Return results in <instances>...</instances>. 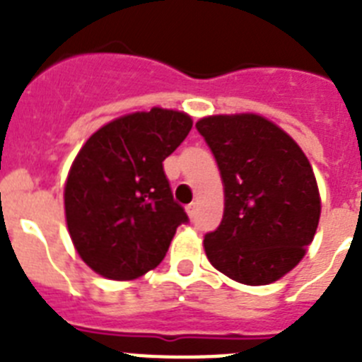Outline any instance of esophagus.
Masks as SVG:
<instances>
[{
    "label": "esophagus",
    "mask_w": 362,
    "mask_h": 362,
    "mask_svg": "<svg viewBox=\"0 0 362 362\" xmlns=\"http://www.w3.org/2000/svg\"><path fill=\"white\" fill-rule=\"evenodd\" d=\"M187 214H188V217H190V219H194V217H196V214H197V203H190L187 206Z\"/></svg>",
    "instance_id": "1"
}]
</instances>
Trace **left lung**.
<instances>
[{"mask_svg": "<svg viewBox=\"0 0 362 362\" xmlns=\"http://www.w3.org/2000/svg\"><path fill=\"white\" fill-rule=\"evenodd\" d=\"M225 187L223 221L204 235L214 268L250 286L281 279L305 257L321 197L305 152L257 114L209 116L196 123Z\"/></svg>", "mask_w": 362, "mask_h": 362, "instance_id": "8db88e82", "label": "left lung"}]
</instances>
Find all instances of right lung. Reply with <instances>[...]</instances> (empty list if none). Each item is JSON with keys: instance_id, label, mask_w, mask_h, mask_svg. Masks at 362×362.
I'll list each match as a JSON object with an SVG mask.
<instances>
[{"instance_id": "1", "label": "right lung", "mask_w": 362, "mask_h": 362, "mask_svg": "<svg viewBox=\"0 0 362 362\" xmlns=\"http://www.w3.org/2000/svg\"><path fill=\"white\" fill-rule=\"evenodd\" d=\"M190 129L185 112L153 107L110 121L79 150L66 177L65 216L79 257L95 274L114 281L145 276L188 223L163 161Z\"/></svg>"}]
</instances>
